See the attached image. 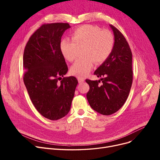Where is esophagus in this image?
<instances>
[{
    "mask_svg": "<svg viewBox=\"0 0 160 160\" xmlns=\"http://www.w3.org/2000/svg\"><path fill=\"white\" fill-rule=\"evenodd\" d=\"M78 82H79V83H82V82H84V79L81 78H78Z\"/></svg>",
    "mask_w": 160,
    "mask_h": 160,
    "instance_id": "esophagus-1",
    "label": "esophagus"
}]
</instances>
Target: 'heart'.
<instances>
[{"instance_id":"1","label":"heart","mask_w":160,"mask_h":160,"mask_svg":"<svg viewBox=\"0 0 160 160\" xmlns=\"http://www.w3.org/2000/svg\"><path fill=\"white\" fill-rule=\"evenodd\" d=\"M71 39L63 38L60 42L61 52L65 59L73 62L77 55V47L84 46L83 54L86 56L76 62L71 68L72 75L83 78L93 67L94 62H104L112 53L114 38L108 30H101L95 25L84 24L75 28L71 33Z\"/></svg>"}]
</instances>
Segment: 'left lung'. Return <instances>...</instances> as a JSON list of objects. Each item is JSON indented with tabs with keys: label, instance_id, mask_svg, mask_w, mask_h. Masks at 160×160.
<instances>
[{
	"label": "left lung",
	"instance_id": "8db88e82",
	"mask_svg": "<svg viewBox=\"0 0 160 160\" xmlns=\"http://www.w3.org/2000/svg\"><path fill=\"white\" fill-rule=\"evenodd\" d=\"M114 35L112 53L94 74L98 80L86 82L89 85L86 95L90 106L97 112L110 115L124 105L132 84V54L127 39L113 25H110ZM103 83L99 84L100 81Z\"/></svg>",
	"mask_w": 160,
	"mask_h": 160
}]
</instances>
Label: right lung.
<instances>
[{"mask_svg": "<svg viewBox=\"0 0 160 160\" xmlns=\"http://www.w3.org/2000/svg\"><path fill=\"white\" fill-rule=\"evenodd\" d=\"M68 23L44 24L27 42L23 54V80L38 112L50 120H58L70 111L78 80L63 77L68 67L60 45Z\"/></svg>", "mask_w": 160, "mask_h": 160, "instance_id": "right-lung-1", "label": "right lung"}]
</instances>
